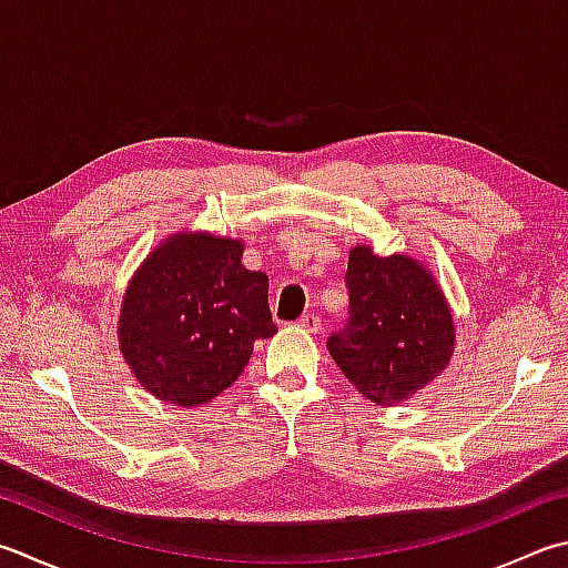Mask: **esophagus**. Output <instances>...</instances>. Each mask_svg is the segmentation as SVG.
Here are the masks:
<instances>
[{
  "instance_id": "1",
  "label": "esophagus",
  "mask_w": 568,
  "mask_h": 568,
  "mask_svg": "<svg viewBox=\"0 0 568 568\" xmlns=\"http://www.w3.org/2000/svg\"><path fill=\"white\" fill-rule=\"evenodd\" d=\"M296 326H298V328H304L306 334H318V328H321V318H318L316 314H304L302 318L296 321Z\"/></svg>"
}]
</instances>
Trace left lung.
I'll list each match as a JSON object with an SVG mask.
<instances>
[{
	"label": "left lung",
	"instance_id": "obj_1",
	"mask_svg": "<svg viewBox=\"0 0 568 568\" xmlns=\"http://www.w3.org/2000/svg\"><path fill=\"white\" fill-rule=\"evenodd\" d=\"M346 286L348 324L326 346L363 398L403 403L440 376L455 351V324L423 262L408 254L378 256L368 244H356Z\"/></svg>",
	"mask_w": 568,
	"mask_h": 568
}]
</instances>
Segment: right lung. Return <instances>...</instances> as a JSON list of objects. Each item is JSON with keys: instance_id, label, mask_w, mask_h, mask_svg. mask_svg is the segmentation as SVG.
I'll list each match as a JSON object with an SVG mask.
<instances>
[{"instance_id": "obj_1", "label": "right lung", "mask_w": 568, "mask_h": 568, "mask_svg": "<svg viewBox=\"0 0 568 568\" xmlns=\"http://www.w3.org/2000/svg\"><path fill=\"white\" fill-rule=\"evenodd\" d=\"M242 242L178 232L125 288L118 344L135 381L180 408L205 405L240 378L254 341L276 326L270 276L242 264Z\"/></svg>"}]
</instances>
